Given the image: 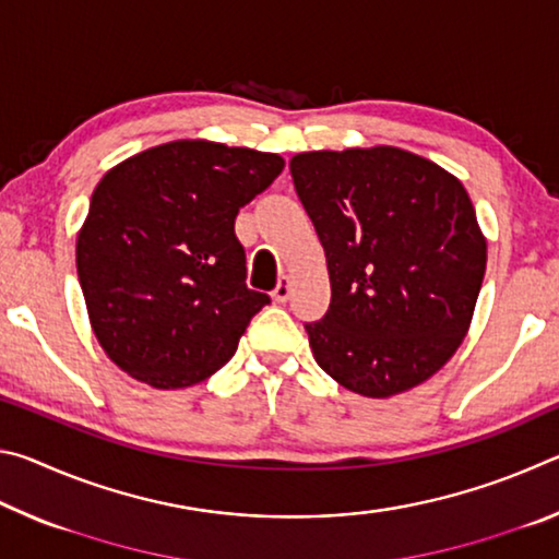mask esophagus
Listing matches in <instances>:
<instances>
[{"label":"esophagus","mask_w":559,"mask_h":559,"mask_svg":"<svg viewBox=\"0 0 559 559\" xmlns=\"http://www.w3.org/2000/svg\"><path fill=\"white\" fill-rule=\"evenodd\" d=\"M271 298L276 300V302H286V300L290 298V278H288V276H281V278H278L276 288L271 290Z\"/></svg>","instance_id":"esophagus-1"}]
</instances>
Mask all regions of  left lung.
I'll list each match as a JSON object with an SVG mask.
<instances>
[{"label":"left lung","instance_id":"1","mask_svg":"<svg viewBox=\"0 0 559 559\" xmlns=\"http://www.w3.org/2000/svg\"><path fill=\"white\" fill-rule=\"evenodd\" d=\"M290 175L333 290L306 325L316 362L372 400L427 382L466 337L486 273L466 187L392 145L293 155Z\"/></svg>","mask_w":559,"mask_h":559}]
</instances>
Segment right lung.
Here are the masks:
<instances>
[{
  "label": "right lung",
  "instance_id": "add662e5",
  "mask_svg": "<svg viewBox=\"0 0 559 559\" xmlns=\"http://www.w3.org/2000/svg\"><path fill=\"white\" fill-rule=\"evenodd\" d=\"M283 165L276 153L175 140L103 175L75 269L93 333L132 380L182 390L229 362L271 302L246 286L234 219Z\"/></svg>",
  "mask_w": 559,
  "mask_h": 559
}]
</instances>
